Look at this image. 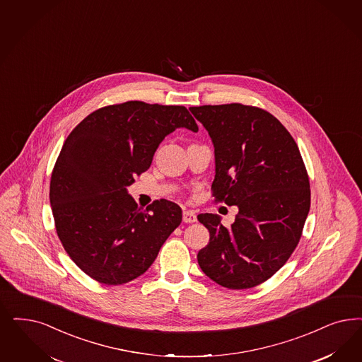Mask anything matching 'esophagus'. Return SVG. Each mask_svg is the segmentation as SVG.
Returning a JSON list of instances; mask_svg holds the SVG:
<instances>
[{
  "label": "esophagus",
  "mask_w": 362,
  "mask_h": 362,
  "mask_svg": "<svg viewBox=\"0 0 362 362\" xmlns=\"http://www.w3.org/2000/svg\"><path fill=\"white\" fill-rule=\"evenodd\" d=\"M183 222L185 223H194V222H197V212L194 211V210L183 211Z\"/></svg>",
  "instance_id": "1"
}]
</instances>
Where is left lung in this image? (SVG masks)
<instances>
[{
    "label": "left lung",
    "instance_id": "left-lung-1",
    "mask_svg": "<svg viewBox=\"0 0 362 362\" xmlns=\"http://www.w3.org/2000/svg\"><path fill=\"white\" fill-rule=\"evenodd\" d=\"M215 148L212 197L237 206L235 222L199 214L210 242L198 252L221 286H258L287 262L310 210V183L296 140L272 113L239 103L191 107Z\"/></svg>",
    "mask_w": 362,
    "mask_h": 362
}]
</instances>
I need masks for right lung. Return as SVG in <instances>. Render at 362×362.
Listing matches in <instances>:
<instances>
[{"label":"right lung","instance_id":"add662e5","mask_svg":"<svg viewBox=\"0 0 362 362\" xmlns=\"http://www.w3.org/2000/svg\"><path fill=\"white\" fill-rule=\"evenodd\" d=\"M198 125L183 105L125 101L96 110L64 141L50 176L49 199L59 239L92 279L123 285L144 274L182 222L171 200L146 210L128 195L150 168L163 139Z\"/></svg>","mask_w":362,"mask_h":362}]
</instances>
